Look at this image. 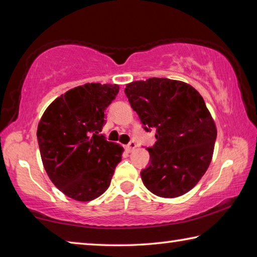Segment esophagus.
I'll return each mask as SVG.
<instances>
[{
    "label": "esophagus",
    "mask_w": 257,
    "mask_h": 257,
    "mask_svg": "<svg viewBox=\"0 0 257 257\" xmlns=\"http://www.w3.org/2000/svg\"><path fill=\"white\" fill-rule=\"evenodd\" d=\"M135 149H136V143L135 142H130L128 145H125V150H127L128 152H132Z\"/></svg>",
    "instance_id": "1"
}]
</instances>
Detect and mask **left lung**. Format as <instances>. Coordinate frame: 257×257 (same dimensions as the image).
<instances>
[{
    "instance_id": "1",
    "label": "left lung",
    "mask_w": 257,
    "mask_h": 257,
    "mask_svg": "<svg viewBox=\"0 0 257 257\" xmlns=\"http://www.w3.org/2000/svg\"><path fill=\"white\" fill-rule=\"evenodd\" d=\"M124 93L146 132L156 130L155 144L147 147L150 164L141 172L145 187L164 198L188 193L206 172L216 139L201 94L168 78L133 81Z\"/></svg>"
}]
</instances>
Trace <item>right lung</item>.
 <instances>
[{
	"label": "right lung",
	"mask_w": 257,
	"mask_h": 257,
	"mask_svg": "<svg viewBox=\"0 0 257 257\" xmlns=\"http://www.w3.org/2000/svg\"><path fill=\"white\" fill-rule=\"evenodd\" d=\"M118 85L98 82L54 99L38 123L37 141L47 176L68 197L89 202L105 191L123 149L99 133Z\"/></svg>",
	"instance_id": "obj_1"
}]
</instances>
